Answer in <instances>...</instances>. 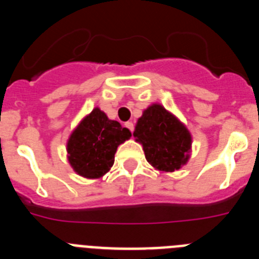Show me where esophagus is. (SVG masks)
<instances>
[{"instance_id":"obj_1","label":"esophagus","mask_w":259,"mask_h":259,"mask_svg":"<svg viewBox=\"0 0 259 259\" xmlns=\"http://www.w3.org/2000/svg\"><path fill=\"white\" fill-rule=\"evenodd\" d=\"M124 125L128 128V130H130V131L134 132V128H135L134 127V123H132V122H127V123H124Z\"/></svg>"}]
</instances>
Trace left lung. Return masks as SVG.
<instances>
[{
  "mask_svg": "<svg viewBox=\"0 0 259 259\" xmlns=\"http://www.w3.org/2000/svg\"><path fill=\"white\" fill-rule=\"evenodd\" d=\"M134 136L143 146L146 161L158 171L180 170L191 158V132L161 104H152L144 110Z\"/></svg>",
  "mask_w": 259,
  "mask_h": 259,
  "instance_id": "8db88e82",
  "label": "left lung"
}]
</instances>
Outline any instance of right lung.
Segmentation results:
<instances>
[{
	"label": "right lung",
	"instance_id": "obj_1",
	"mask_svg": "<svg viewBox=\"0 0 259 259\" xmlns=\"http://www.w3.org/2000/svg\"><path fill=\"white\" fill-rule=\"evenodd\" d=\"M132 136L98 107L84 116L67 140V159L77 175L100 179L114 164L116 149Z\"/></svg>",
	"mask_w": 259,
	"mask_h": 259
}]
</instances>
